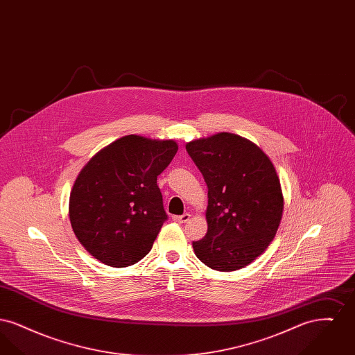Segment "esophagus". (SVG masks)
Here are the masks:
<instances>
[{
    "label": "esophagus",
    "mask_w": 355,
    "mask_h": 355,
    "mask_svg": "<svg viewBox=\"0 0 355 355\" xmlns=\"http://www.w3.org/2000/svg\"><path fill=\"white\" fill-rule=\"evenodd\" d=\"M189 220H190V214H189V213H185V214H182V216H174V217H173V220L180 222V223H186Z\"/></svg>",
    "instance_id": "1"
}]
</instances>
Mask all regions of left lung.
I'll list each match as a JSON object with an SVG mask.
<instances>
[{
    "label": "left lung",
    "instance_id": "obj_1",
    "mask_svg": "<svg viewBox=\"0 0 355 355\" xmlns=\"http://www.w3.org/2000/svg\"><path fill=\"white\" fill-rule=\"evenodd\" d=\"M207 185V233L193 242L213 270L252 263L277 234L284 213L279 177L270 158L250 139L217 133L186 144Z\"/></svg>",
    "mask_w": 355,
    "mask_h": 355
}]
</instances>
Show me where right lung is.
Returning a JSON list of instances; mask_svg holds the SVG:
<instances>
[{
    "label": "right lung",
    "instance_id": "obj_1",
    "mask_svg": "<svg viewBox=\"0 0 355 355\" xmlns=\"http://www.w3.org/2000/svg\"><path fill=\"white\" fill-rule=\"evenodd\" d=\"M177 150L173 139L130 135L87 161L69 198V220L87 253L107 266L126 268L150 252L168 218L157 177Z\"/></svg>",
    "mask_w": 355,
    "mask_h": 355
}]
</instances>
